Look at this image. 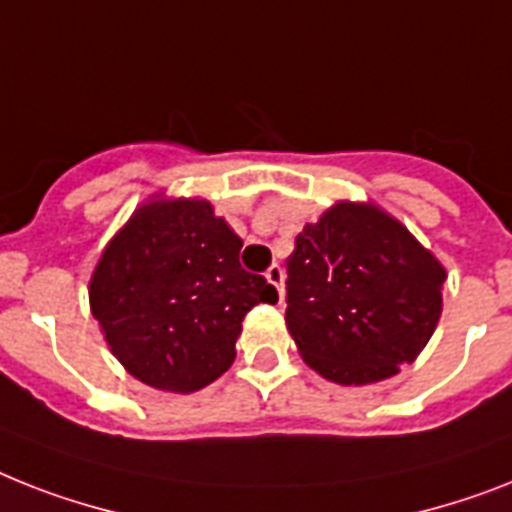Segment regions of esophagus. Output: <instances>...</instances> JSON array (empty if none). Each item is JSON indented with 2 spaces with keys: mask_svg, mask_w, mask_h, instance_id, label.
I'll list each match as a JSON object with an SVG mask.
<instances>
[{
  "mask_svg": "<svg viewBox=\"0 0 512 512\" xmlns=\"http://www.w3.org/2000/svg\"><path fill=\"white\" fill-rule=\"evenodd\" d=\"M265 281H268L270 286H276L278 299L284 302V268H281V265H270V268L265 270Z\"/></svg>",
  "mask_w": 512,
  "mask_h": 512,
  "instance_id": "esophagus-1",
  "label": "esophagus"
}]
</instances>
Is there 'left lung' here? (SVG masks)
Instances as JSON below:
<instances>
[{
    "label": "left lung",
    "instance_id": "obj_1",
    "mask_svg": "<svg viewBox=\"0 0 512 512\" xmlns=\"http://www.w3.org/2000/svg\"><path fill=\"white\" fill-rule=\"evenodd\" d=\"M286 328L315 373L378 384L413 363L442 318L444 265L373 202H336L286 260Z\"/></svg>",
    "mask_w": 512,
    "mask_h": 512
}]
</instances>
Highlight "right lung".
Here are the masks:
<instances>
[{
    "label": "right lung",
    "mask_w": 512,
    "mask_h": 512,
    "mask_svg": "<svg viewBox=\"0 0 512 512\" xmlns=\"http://www.w3.org/2000/svg\"><path fill=\"white\" fill-rule=\"evenodd\" d=\"M242 239L199 197L155 194L102 249L91 315L110 352L141 384L189 394L231 368L244 315L278 302L239 265Z\"/></svg>",
    "instance_id": "1"
}]
</instances>
